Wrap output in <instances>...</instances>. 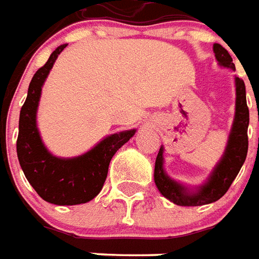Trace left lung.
Returning <instances> with one entry per match:
<instances>
[{
	"instance_id": "obj_1",
	"label": "left lung",
	"mask_w": 259,
	"mask_h": 259,
	"mask_svg": "<svg viewBox=\"0 0 259 259\" xmlns=\"http://www.w3.org/2000/svg\"><path fill=\"white\" fill-rule=\"evenodd\" d=\"M212 49H214L215 59L220 63V66L235 71V64L225 48H222L220 44H214ZM235 83H236L235 119H233L232 130L229 133L225 152L222 155L220 163L212 170L207 183L203 184L202 187H199L193 192L181 184L176 183L164 173L163 147H160L159 149L156 162H155L154 180L159 192L170 202L176 203L178 206H203V204L217 202L218 199H221L227 193L233 180L240 171L246 160L247 149H248L247 129H248V122H250V114H248L246 101V85L243 79L237 76H235Z\"/></svg>"
}]
</instances>
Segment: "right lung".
Returning a JSON list of instances; mask_svg holds the SVG:
<instances>
[{
	"label": "right lung",
	"mask_w": 259,
	"mask_h": 259,
	"mask_svg": "<svg viewBox=\"0 0 259 259\" xmlns=\"http://www.w3.org/2000/svg\"><path fill=\"white\" fill-rule=\"evenodd\" d=\"M66 47L67 44L55 49L32 76L20 111L16 143L19 163L28 183L44 200L59 206L81 204L95 199L104 185L112 156L136 133L132 129L108 136L76 158H57L48 151L37 127L38 101L49 71Z\"/></svg>",
	"instance_id": "1"
}]
</instances>
